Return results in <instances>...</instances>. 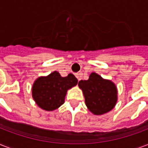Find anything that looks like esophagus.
Instances as JSON below:
<instances>
[{
  "label": "esophagus",
  "mask_w": 148,
  "mask_h": 148,
  "mask_svg": "<svg viewBox=\"0 0 148 148\" xmlns=\"http://www.w3.org/2000/svg\"><path fill=\"white\" fill-rule=\"evenodd\" d=\"M82 75H83V73H82V72H78L77 74H76V77L78 79V81L81 80V77H82Z\"/></svg>",
  "instance_id": "1"
}]
</instances>
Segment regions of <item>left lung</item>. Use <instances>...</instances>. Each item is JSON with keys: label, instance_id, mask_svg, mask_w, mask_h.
I'll return each instance as SVG.
<instances>
[{"label": "left lung", "instance_id": "left-lung-1", "mask_svg": "<svg viewBox=\"0 0 148 148\" xmlns=\"http://www.w3.org/2000/svg\"><path fill=\"white\" fill-rule=\"evenodd\" d=\"M86 106L94 114L101 115L112 110L117 102V88L113 82L92 73L87 81H79Z\"/></svg>", "mask_w": 148, "mask_h": 148}]
</instances>
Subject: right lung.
Wrapping results in <instances>:
<instances>
[{
    "label": "right lung",
    "instance_id": "1",
    "mask_svg": "<svg viewBox=\"0 0 148 148\" xmlns=\"http://www.w3.org/2000/svg\"><path fill=\"white\" fill-rule=\"evenodd\" d=\"M74 74L61 77L53 71L47 77H40L34 83L32 96L39 107L45 110H53L62 105L67 90L77 85Z\"/></svg>",
    "mask_w": 148,
    "mask_h": 148
}]
</instances>
